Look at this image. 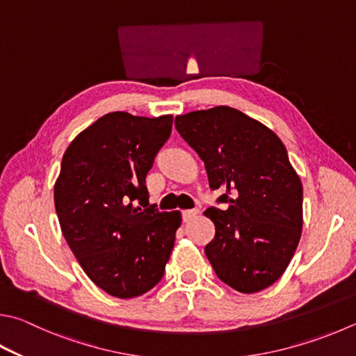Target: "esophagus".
<instances>
[{"instance_id":"34e87169","label":"esophagus","mask_w":356,"mask_h":356,"mask_svg":"<svg viewBox=\"0 0 356 356\" xmlns=\"http://www.w3.org/2000/svg\"><path fill=\"white\" fill-rule=\"evenodd\" d=\"M199 215V209H191V210H185L182 213L184 216V221H191L193 218H196Z\"/></svg>"}]
</instances>
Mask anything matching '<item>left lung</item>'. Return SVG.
I'll list each match as a JSON object with an SVG mask.
<instances>
[{
  "label": "left lung",
  "mask_w": 356,
  "mask_h": 356,
  "mask_svg": "<svg viewBox=\"0 0 356 356\" xmlns=\"http://www.w3.org/2000/svg\"><path fill=\"white\" fill-rule=\"evenodd\" d=\"M177 132L202 159L225 210L207 209L215 238L205 255L225 285L252 294L285 273L302 235V182L282 140L227 106L176 116Z\"/></svg>",
  "instance_id": "8db88e82"
}]
</instances>
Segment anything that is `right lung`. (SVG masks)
Returning <instances> with one entry per match:
<instances>
[{
    "mask_svg": "<svg viewBox=\"0 0 356 356\" xmlns=\"http://www.w3.org/2000/svg\"><path fill=\"white\" fill-rule=\"evenodd\" d=\"M172 116L112 112L71 141L54 185L62 234L96 286L132 299L161 280L182 218L149 205L146 174Z\"/></svg>",
    "mask_w": 356,
    "mask_h": 356,
    "instance_id": "add662e5",
    "label": "right lung"
}]
</instances>
